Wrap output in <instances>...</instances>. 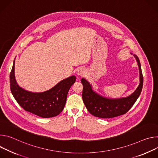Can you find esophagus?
<instances>
[{"label":"esophagus","mask_w":158,"mask_h":158,"mask_svg":"<svg viewBox=\"0 0 158 158\" xmlns=\"http://www.w3.org/2000/svg\"><path fill=\"white\" fill-rule=\"evenodd\" d=\"M77 75L80 77H83L85 75V70L83 68H80L77 72Z\"/></svg>","instance_id":"esophagus-1"}]
</instances>
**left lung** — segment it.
Wrapping results in <instances>:
<instances>
[{
	"instance_id": "obj_1",
	"label": "left lung",
	"mask_w": 158,
	"mask_h": 158,
	"mask_svg": "<svg viewBox=\"0 0 158 158\" xmlns=\"http://www.w3.org/2000/svg\"><path fill=\"white\" fill-rule=\"evenodd\" d=\"M139 69L140 83L136 90L127 97L112 99L102 97L92 90V85L84 78L81 80L83 89L82 98L87 110L93 115L100 118H112L126 114L132 107L141 93L143 76L141 63L138 57L134 55Z\"/></svg>"
}]
</instances>
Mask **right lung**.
Segmentation results:
<instances>
[{"mask_svg": "<svg viewBox=\"0 0 158 158\" xmlns=\"http://www.w3.org/2000/svg\"><path fill=\"white\" fill-rule=\"evenodd\" d=\"M14 61L10 74V87L12 95L24 110L43 118L55 117L63 110L70 87L75 82V76L60 81L49 90L33 93L17 85L14 75Z\"/></svg>", "mask_w": 158, "mask_h": 158, "instance_id": "add662e5", "label": "right lung"}]
</instances>
